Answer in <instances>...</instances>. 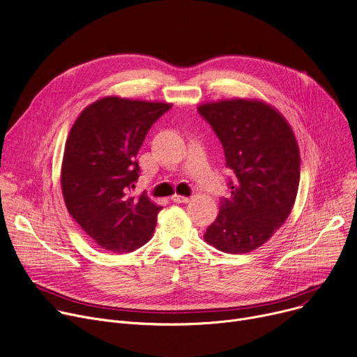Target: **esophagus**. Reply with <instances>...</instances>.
I'll return each instance as SVG.
<instances>
[{
  "mask_svg": "<svg viewBox=\"0 0 357 357\" xmlns=\"http://www.w3.org/2000/svg\"><path fill=\"white\" fill-rule=\"evenodd\" d=\"M172 200H173L174 203H188L190 199H189V197H185V196L174 195V196H172Z\"/></svg>",
  "mask_w": 357,
  "mask_h": 357,
  "instance_id": "esophagus-1",
  "label": "esophagus"
}]
</instances>
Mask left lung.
Listing matches in <instances>:
<instances>
[{"label": "left lung", "instance_id": "8db88e82", "mask_svg": "<svg viewBox=\"0 0 357 357\" xmlns=\"http://www.w3.org/2000/svg\"><path fill=\"white\" fill-rule=\"evenodd\" d=\"M199 114L224 146L231 196L205 240L229 254L263 245L289 216L299 185L301 158L295 135L284 117L263 101L222 100L202 105Z\"/></svg>", "mask_w": 357, "mask_h": 357}]
</instances>
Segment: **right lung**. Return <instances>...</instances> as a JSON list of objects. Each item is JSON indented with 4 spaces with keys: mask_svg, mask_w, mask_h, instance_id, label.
Segmentation results:
<instances>
[{
    "mask_svg": "<svg viewBox=\"0 0 357 357\" xmlns=\"http://www.w3.org/2000/svg\"><path fill=\"white\" fill-rule=\"evenodd\" d=\"M172 105L105 97L84 109L66 139L61 185L68 212L110 252L146 244L162 209L145 193L130 196L139 177L138 151Z\"/></svg>",
    "mask_w": 357,
    "mask_h": 357,
    "instance_id": "obj_1",
    "label": "right lung"
}]
</instances>
